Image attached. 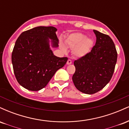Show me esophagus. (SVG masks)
Here are the masks:
<instances>
[{
    "mask_svg": "<svg viewBox=\"0 0 129 129\" xmlns=\"http://www.w3.org/2000/svg\"><path fill=\"white\" fill-rule=\"evenodd\" d=\"M72 63V61L70 59H69V60H67V65L71 64V63Z\"/></svg>",
    "mask_w": 129,
    "mask_h": 129,
    "instance_id": "esophagus-1",
    "label": "esophagus"
}]
</instances>
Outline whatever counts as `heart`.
Instances as JSON below:
<instances>
[{
  "label": "heart",
  "instance_id": "obj_1",
  "mask_svg": "<svg viewBox=\"0 0 129 129\" xmlns=\"http://www.w3.org/2000/svg\"><path fill=\"white\" fill-rule=\"evenodd\" d=\"M66 43L70 48H73L72 53L75 57H82L86 56L91 51L93 46V41L87 38L86 35L80 33H75L70 35L66 39ZM63 51H66V47L61 46Z\"/></svg>",
  "mask_w": 129,
  "mask_h": 129
}]
</instances>
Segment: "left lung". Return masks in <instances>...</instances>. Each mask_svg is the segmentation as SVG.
Returning a JSON list of instances; mask_svg holds the SVG:
<instances>
[{
    "instance_id": "left-lung-1",
    "label": "left lung",
    "mask_w": 129,
    "mask_h": 129,
    "mask_svg": "<svg viewBox=\"0 0 129 129\" xmlns=\"http://www.w3.org/2000/svg\"><path fill=\"white\" fill-rule=\"evenodd\" d=\"M95 45L86 56L75 60V73L72 80L78 90L85 94H94L109 83L115 70L117 51L110 37L93 30Z\"/></svg>"
}]
</instances>
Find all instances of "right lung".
<instances>
[{
    "label": "right lung",
    "mask_w": 129,
    "mask_h": 129,
    "mask_svg": "<svg viewBox=\"0 0 129 129\" xmlns=\"http://www.w3.org/2000/svg\"><path fill=\"white\" fill-rule=\"evenodd\" d=\"M56 31L53 26H38L22 33L16 41L11 56L13 70L26 89H42L67 61V57L54 55L50 48V42L53 48L59 47Z\"/></svg>",
    "instance_id": "1"
}]
</instances>
